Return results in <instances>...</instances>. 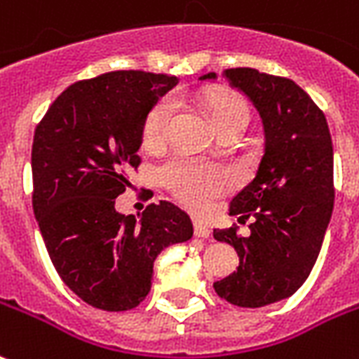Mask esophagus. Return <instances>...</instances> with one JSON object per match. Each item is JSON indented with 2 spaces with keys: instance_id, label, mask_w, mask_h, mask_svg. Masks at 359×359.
<instances>
[{
  "instance_id": "obj_1",
  "label": "esophagus",
  "mask_w": 359,
  "mask_h": 359,
  "mask_svg": "<svg viewBox=\"0 0 359 359\" xmlns=\"http://www.w3.org/2000/svg\"><path fill=\"white\" fill-rule=\"evenodd\" d=\"M194 233H196V237L207 239V237H210V228L207 226V224L196 220V224H194Z\"/></svg>"
}]
</instances>
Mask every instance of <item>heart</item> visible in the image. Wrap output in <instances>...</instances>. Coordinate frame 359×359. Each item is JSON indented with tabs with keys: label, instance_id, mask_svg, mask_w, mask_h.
I'll use <instances>...</instances> for the list:
<instances>
[{
	"label": "heart",
	"instance_id": "heart-1",
	"mask_svg": "<svg viewBox=\"0 0 359 359\" xmlns=\"http://www.w3.org/2000/svg\"><path fill=\"white\" fill-rule=\"evenodd\" d=\"M175 103L163 97L147 114L143 124V143L158 147L165 141L169 122L173 118ZM210 116L216 130L233 122H248V105L235 94L216 95L210 103ZM160 179L175 198L191 209H205L207 205L229 188V175L226 169L194 160L188 156H175L160 168Z\"/></svg>",
	"mask_w": 359,
	"mask_h": 359
}]
</instances>
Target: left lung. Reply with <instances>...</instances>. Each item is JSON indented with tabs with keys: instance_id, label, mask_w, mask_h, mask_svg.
I'll use <instances>...</instances> for the list:
<instances>
[{
	"instance_id": "8db88e82",
	"label": "left lung",
	"mask_w": 359,
	"mask_h": 359,
	"mask_svg": "<svg viewBox=\"0 0 359 359\" xmlns=\"http://www.w3.org/2000/svg\"><path fill=\"white\" fill-rule=\"evenodd\" d=\"M207 73L201 79H215ZM259 111L265 152L258 171L229 201L239 226L215 229L239 254V267L215 283V292L237 307H264L305 283L318 258L333 212V144L327 120L311 95L286 76L250 67L226 69Z\"/></svg>"
}]
</instances>
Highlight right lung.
Wrapping results in <instances>:
<instances>
[{
    "mask_svg": "<svg viewBox=\"0 0 359 359\" xmlns=\"http://www.w3.org/2000/svg\"><path fill=\"white\" fill-rule=\"evenodd\" d=\"M177 76L113 71L71 84L35 128L34 212L65 286L101 311L135 309L150 292L156 256L191 239L188 215L150 203L141 220L114 199L141 165L143 124Z\"/></svg>",
    "mask_w": 359,
    "mask_h": 359,
    "instance_id": "right-lung-1",
    "label": "right lung"
}]
</instances>
